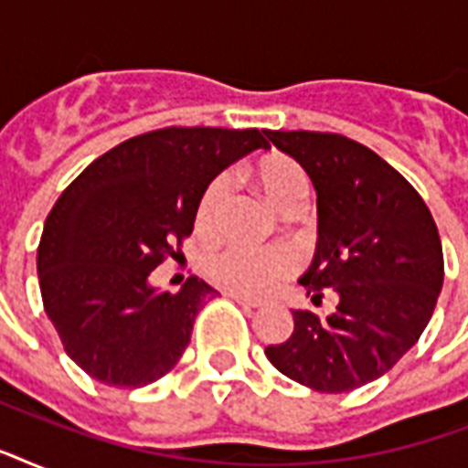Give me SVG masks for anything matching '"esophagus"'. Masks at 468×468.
Wrapping results in <instances>:
<instances>
[{"label":"esophagus","instance_id":"obj_1","mask_svg":"<svg viewBox=\"0 0 468 468\" xmlns=\"http://www.w3.org/2000/svg\"><path fill=\"white\" fill-rule=\"evenodd\" d=\"M226 296H228V299L238 301V303H240V306H245V308H260V306H262V301H257V299H250V296H242V293L226 292Z\"/></svg>","mask_w":468,"mask_h":468}]
</instances>
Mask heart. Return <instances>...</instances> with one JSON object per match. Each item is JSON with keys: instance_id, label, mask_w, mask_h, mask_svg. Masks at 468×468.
I'll list each match as a JSON object with an SVG mask.
<instances>
[{"instance_id": "1", "label": "heart", "mask_w": 468, "mask_h": 468, "mask_svg": "<svg viewBox=\"0 0 468 468\" xmlns=\"http://www.w3.org/2000/svg\"><path fill=\"white\" fill-rule=\"evenodd\" d=\"M255 182L264 198L282 213L296 211L308 198V175L299 162L282 153L264 155L255 165ZM230 197L228 176H216L206 184L197 204V228L213 233L218 228L220 213ZM299 270V260L289 250H240L230 248L213 255L206 264V274L226 292L242 296H264L279 282Z\"/></svg>"}]
</instances>
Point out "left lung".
<instances>
[{
  "instance_id": "8db88e82",
  "label": "left lung",
  "mask_w": 468,
  "mask_h": 468,
  "mask_svg": "<svg viewBox=\"0 0 468 468\" xmlns=\"http://www.w3.org/2000/svg\"><path fill=\"white\" fill-rule=\"evenodd\" d=\"M318 194V245L299 279L330 315L292 311L293 333L264 355L284 377L345 393L384 377L428 327L442 292L444 257L432 213L386 160L356 141L315 131H267Z\"/></svg>"
}]
</instances>
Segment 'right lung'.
I'll list each match as a JSON object with an SVG mask.
<instances>
[{
  "label": "right lung",
  "mask_w": 468,
  "mask_h": 468,
  "mask_svg": "<svg viewBox=\"0 0 468 468\" xmlns=\"http://www.w3.org/2000/svg\"><path fill=\"white\" fill-rule=\"evenodd\" d=\"M257 148V128L169 126L91 162L48 213L38 245L43 308L69 359L106 386L167 374L216 289L189 277L176 293L150 274L194 230L206 184Z\"/></svg>",
  "instance_id": "right-lung-1"
}]
</instances>
